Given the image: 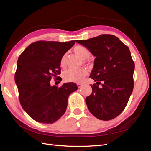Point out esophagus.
<instances>
[{
  "mask_svg": "<svg viewBox=\"0 0 151 151\" xmlns=\"http://www.w3.org/2000/svg\"><path fill=\"white\" fill-rule=\"evenodd\" d=\"M82 86H83V85L81 84V83H78V84H77V86L78 88H80Z\"/></svg>",
  "mask_w": 151,
  "mask_h": 151,
  "instance_id": "34e87169",
  "label": "esophagus"
}]
</instances>
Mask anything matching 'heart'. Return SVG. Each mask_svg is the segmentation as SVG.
Listing matches in <instances>:
<instances>
[{
  "instance_id": "1",
  "label": "heart",
  "mask_w": 151,
  "mask_h": 151,
  "mask_svg": "<svg viewBox=\"0 0 151 151\" xmlns=\"http://www.w3.org/2000/svg\"><path fill=\"white\" fill-rule=\"evenodd\" d=\"M73 51L75 54L82 60L88 59L91 55L90 51L86 47L82 45H77L74 47ZM66 55H64L61 58L60 65L64 67L65 66ZM88 75V71L85 68L79 70H68L65 72L63 78L67 82L81 83L85 77Z\"/></svg>"
}]
</instances>
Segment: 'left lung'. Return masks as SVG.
<instances>
[{
	"label": "left lung",
	"mask_w": 151,
	"mask_h": 151,
	"mask_svg": "<svg viewBox=\"0 0 151 151\" xmlns=\"http://www.w3.org/2000/svg\"><path fill=\"white\" fill-rule=\"evenodd\" d=\"M76 42L96 57L90 77L96 83L91 85L92 93L86 98L88 108L99 119H112L124 110L133 90L134 63L130 50L118 37L109 34Z\"/></svg>",
	"instance_id": "left-lung-1"
}]
</instances>
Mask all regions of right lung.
<instances>
[{
  "mask_svg": "<svg viewBox=\"0 0 151 151\" xmlns=\"http://www.w3.org/2000/svg\"><path fill=\"white\" fill-rule=\"evenodd\" d=\"M75 43L38 41L19 56L15 81L22 107L33 120L52 124L65 113L68 98L78 86L74 83L51 86L50 80L60 73L61 58Z\"/></svg>",
  "mask_w": 151,
  "mask_h": 151,
  "instance_id": "right-lung-1",
  "label": "right lung"
}]
</instances>
